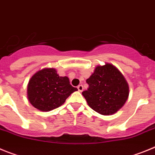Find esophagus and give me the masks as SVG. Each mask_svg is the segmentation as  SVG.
Returning a JSON list of instances; mask_svg holds the SVG:
<instances>
[{
  "mask_svg": "<svg viewBox=\"0 0 155 155\" xmlns=\"http://www.w3.org/2000/svg\"><path fill=\"white\" fill-rule=\"evenodd\" d=\"M77 89L79 92H82L83 90V85H79V86H77Z\"/></svg>",
  "mask_w": 155,
  "mask_h": 155,
  "instance_id": "esophagus-1",
  "label": "esophagus"
}]
</instances>
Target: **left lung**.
<instances>
[{
    "label": "left lung",
    "mask_w": 155,
    "mask_h": 155,
    "mask_svg": "<svg viewBox=\"0 0 155 155\" xmlns=\"http://www.w3.org/2000/svg\"><path fill=\"white\" fill-rule=\"evenodd\" d=\"M86 83L89 88L82 94L88 105L102 115L116 114L129 97V86L126 79L112 64L96 66Z\"/></svg>",
    "instance_id": "1"
}]
</instances>
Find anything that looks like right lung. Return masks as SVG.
Listing matches in <instances>:
<instances>
[{
    "mask_svg": "<svg viewBox=\"0 0 155 155\" xmlns=\"http://www.w3.org/2000/svg\"><path fill=\"white\" fill-rule=\"evenodd\" d=\"M77 90L71 86L67 76H59L54 68H45L29 79L27 97L35 108L48 112L62 106Z\"/></svg>",
    "mask_w": 155,
    "mask_h": 155,
    "instance_id": "add662e5",
    "label": "right lung"
}]
</instances>
